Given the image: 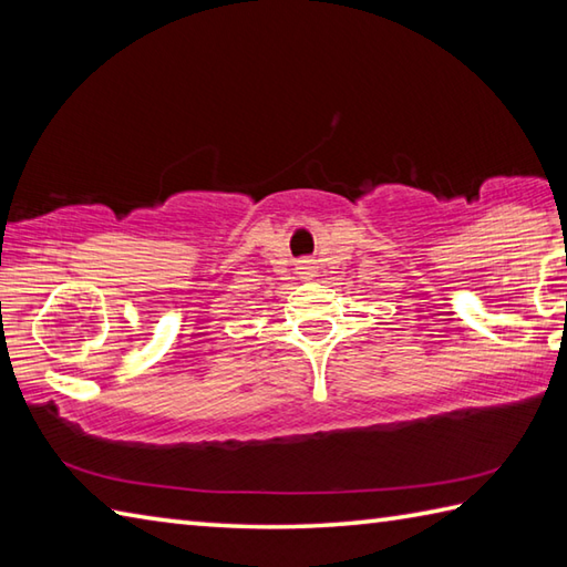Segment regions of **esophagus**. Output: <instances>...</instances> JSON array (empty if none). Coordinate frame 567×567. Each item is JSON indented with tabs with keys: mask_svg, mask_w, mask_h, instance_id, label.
I'll use <instances>...</instances> for the list:
<instances>
[{
	"mask_svg": "<svg viewBox=\"0 0 567 567\" xmlns=\"http://www.w3.org/2000/svg\"><path fill=\"white\" fill-rule=\"evenodd\" d=\"M297 275L305 277V280H309V277L315 275V260H309V258L299 260V262H297Z\"/></svg>",
	"mask_w": 567,
	"mask_h": 567,
	"instance_id": "esophagus-1",
	"label": "esophagus"
}]
</instances>
